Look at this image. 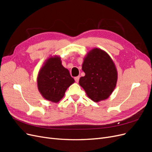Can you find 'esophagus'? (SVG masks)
Wrapping results in <instances>:
<instances>
[{"instance_id": "obj_1", "label": "esophagus", "mask_w": 152, "mask_h": 152, "mask_svg": "<svg viewBox=\"0 0 152 152\" xmlns=\"http://www.w3.org/2000/svg\"><path fill=\"white\" fill-rule=\"evenodd\" d=\"M79 79H80V76H77V77H75V80L76 82H78L79 80Z\"/></svg>"}]
</instances>
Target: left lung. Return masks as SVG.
Returning a JSON list of instances; mask_svg holds the SVG:
<instances>
[{
  "instance_id": "1",
  "label": "left lung",
  "mask_w": 152,
  "mask_h": 152,
  "mask_svg": "<svg viewBox=\"0 0 152 152\" xmlns=\"http://www.w3.org/2000/svg\"><path fill=\"white\" fill-rule=\"evenodd\" d=\"M79 84L94 102L107 99L116 86L117 72L109 55L103 50L92 49L85 58Z\"/></svg>"
}]
</instances>
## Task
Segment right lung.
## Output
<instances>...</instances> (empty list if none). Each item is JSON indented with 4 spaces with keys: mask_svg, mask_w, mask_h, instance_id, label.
<instances>
[{
    "mask_svg": "<svg viewBox=\"0 0 152 152\" xmlns=\"http://www.w3.org/2000/svg\"><path fill=\"white\" fill-rule=\"evenodd\" d=\"M74 82L70 72L61 65L60 58H50L39 72L38 89L43 97L58 102L68 87Z\"/></svg>",
    "mask_w": 152,
    "mask_h": 152,
    "instance_id": "obj_1",
    "label": "right lung"
}]
</instances>
